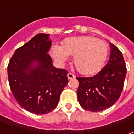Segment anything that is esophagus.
I'll use <instances>...</instances> for the list:
<instances>
[{"instance_id":"34e87169","label":"esophagus","mask_w":134,"mask_h":134,"mask_svg":"<svg viewBox=\"0 0 134 134\" xmlns=\"http://www.w3.org/2000/svg\"><path fill=\"white\" fill-rule=\"evenodd\" d=\"M67 77H68V79H73L75 77V76L73 74H72L71 72H69L67 74Z\"/></svg>"}]
</instances>
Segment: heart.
Instances as JSON below:
<instances>
[{"mask_svg": "<svg viewBox=\"0 0 134 134\" xmlns=\"http://www.w3.org/2000/svg\"><path fill=\"white\" fill-rule=\"evenodd\" d=\"M53 57L62 62L73 57V64L82 75L98 72L106 61L108 47L105 41L90 36H76L65 39L62 46L52 47Z\"/></svg>", "mask_w": 134, "mask_h": 134, "instance_id": "heart-1", "label": "heart"}]
</instances>
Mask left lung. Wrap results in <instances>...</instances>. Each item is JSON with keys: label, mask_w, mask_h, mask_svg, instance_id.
<instances>
[{"label": "left lung", "mask_w": 134, "mask_h": 134, "mask_svg": "<svg viewBox=\"0 0 134 134\" xmlns=\"http://www.w3.org/2000/svg\"><path fill=\"white\" fill-rule=\"evenodd\" d=\"M106 65L96 75L77 77L79 81L77 98L82 108L98 112L111 107L118 100L124 88L126 67L123 54L115 45Z\"/></svg>", "instance_id": "8db88e82"}]
</instances>
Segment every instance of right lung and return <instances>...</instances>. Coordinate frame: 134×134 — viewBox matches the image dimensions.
Listing matches in <instances>:
<instances>
[{"mask_svg":"<svg viewBox=\"0 0 134 134\" xmlns=\"http://www.w3.org/2000/svg\"><path fill=\"white\" fill-rule=\"evenodd\" d=\"M49 34H38L15 51L8 65L11 92L22 108L35 114L55 109L68 83V72L53 66Z\"/></svg>","mask_w":134,"mask_h":134,"instance_id":"1","label":"right lung"}]
</instances>
